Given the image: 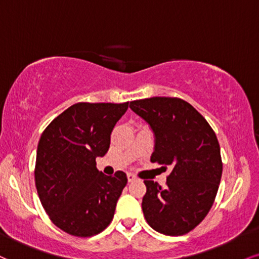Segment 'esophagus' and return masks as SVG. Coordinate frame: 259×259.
Wrapping results in <instances>:
<instances>
[{
    "label": "esophagus",
    "instance_id": "obj_1",
    "mask_svg": "<svg viewBox=\"0 0 259 259\" xmlns=\"http://www.w3.org/2000/svg\"><path fill=\"white\" fill-rule=\"evenodd\" d=\"M135 180H136L135 175H133V174H127V181H129V182H133V181Z\"/></svg>",
    "mask_w": 259,
    "mask_h": 259
}]
</instances>
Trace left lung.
<instances>
[{"label": "left lung", "mask_w": 259, "mask_h": 259, "mask_svg": "<svg viewBox=\"0 0 259 259\" xmlns=\"http://www.w3.org/2000/svg\"><path fill=\"white\" fill-rule=\"evenodd\" d=\"M130 108L151 125L155 136L152 163L171 172L166 185L145 180L142 211L154 230L170 236L193 230L212 207L221 177L222 158L216 134L191 104L179 98L130 102Z\"/></svg>", "instance_id": "obj_1"}]
</instances>
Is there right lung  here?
<instances>
[{
    "label": "right lung",
    "instance_id": "1",
    "mask_svg": "<svg viewBox=\"0 0 259 259\" xmlns=\"http://www.w3.org/2000/svg\"><path fill=\"white\" fill-rule=\"evenodd\" d=\"M129 102H78L53 119L37 147L35 183L42 206L58 228L90 238L108 227L125 172L106 176L96 157L110 148L111 134Z\"/></svg>",
    "mask_w": 259,
    "mask_h": 259
}]
</instances>
